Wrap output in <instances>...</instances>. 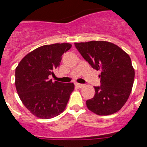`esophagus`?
<instances>
[{"mask_svg":"<svg viewBox=\"0 0 147 147\" xmlns=\"http://www.w3.org/2000/svg\"><path fill=\"white\" fill-rule=\"evenodd\" d=\"M76 87H78V88H83L85 85H83V84H79V83H76Z\"/></svg>","mask_w":147,"mask_h":147,"instance_id":"esophagus-1","label":"esophagus"}]
</instances>
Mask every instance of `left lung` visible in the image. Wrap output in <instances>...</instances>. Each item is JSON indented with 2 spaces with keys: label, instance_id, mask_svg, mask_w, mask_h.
I'll return each instance as SVG.
<instances>
[{
  "label": "left lung",
  "instance_id": "1",
  "mask_svg": "<svg viewBox=\"0 0 147 147\" xmlns=\"http://www.w3.org/2000/svg\"><path fill=\"white\" fill-rule=\"evenodd\" d=\"M75 46L93 69L100 71V85L94 87V98L86 100L88 108L98 115L118 111L130 96L134 81L129 55L106 41L76 42Z\"/></svg>",
  "mask_w": 147,
  "mask_h": 147
}]
</instances>
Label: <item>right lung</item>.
<instances>
[{
	"mask_svg": "<svg viewBox=\"0 0 147 147\" xmlns=\"http://www.w3.org/2000/svg\"><path fill=\"white\" fill-rule=\"evenodd\" d=\"M71 47L66 42L45 45L25 55L16 68L18 95L24 106L39 118H53L61 114L75 88L73 83L49 78L60 65L62 55Z\"/></svg>",
	"mask_w": 147,
	"mask_h": 147,
	"instance_id": "add662e5",
	"label": "right lung"
}]
</instances>
